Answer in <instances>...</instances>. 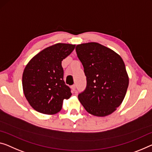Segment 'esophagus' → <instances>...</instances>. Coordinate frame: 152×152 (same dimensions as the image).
Masks as SVG:
<instances>
[{
	"mask_svg": "<svg viewBox=\"0 0 152 152\" xmlns=\"http://www.w3.org/2000/svg\"><path fill=\"white\" fill-rule=\"evenodd\" d=\"M71 89L73 91H75L76 90V85L75 84H73V86H71Z\"/></svg>",
	"mask_w": 152,
	"mask_h": 152,
	"instance_id": "34e87169",
	"label": "esophagus"
}]
</instances>
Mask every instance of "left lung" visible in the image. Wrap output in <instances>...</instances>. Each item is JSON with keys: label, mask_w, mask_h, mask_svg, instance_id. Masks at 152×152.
<instances>
[{"label": "left lung", "mask_w": 152, "mask_h": 152, "mask_svg": "<svg viewBox=\"0 0 152 152\" xmlns=\"http://www.w3.org/2000/svg\"><path fill=\"white\" fill-rule=\"evenodd\" d=\"M75 50L87 81L86 89L78 95L79 101L93 115H109L122 103L128 87L122 58L98 43L80 44Z\"/></svg>", "instance_id": "8db88e82"}]
</instances>
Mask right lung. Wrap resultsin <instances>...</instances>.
<instances>
[{"label": "right lung", "mask_w": 152, "mask_h": 152, "mask_svg": "<svg viewBox=\"0 0 152 152\" xmlns=\"http://www.w3.org/2000/svg\"><path fill=\"white\" fill-rule=\"evenodd\" d=\"M75 45L57 43L34 56L26 66L22 75L23 90L32 108L39 113L52 115L62 109L64 99L72 95L63 79L62 61Z\"/></svg>", "instance_id": "right-lung-1"}]
</instances>
